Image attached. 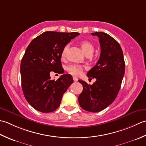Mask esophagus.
Masks as SVG:
<instances>
[{
  "instance_id": "obj_1",
  "label": "esophagus",
  "mask_w": 146,
  "mask_h": 146,
  "mask_svg": "<svg viewBox=\"0 0 146 146\" xmlns=\"http://www.w3.org/2000/svg\"><path fill=\"white\" fill-rule=\"evenodd\" d=\"M73 79H74V81H75V82H77V81H78V79H77V78L76 77H73Z\"/></svg>"
}]
</instances>
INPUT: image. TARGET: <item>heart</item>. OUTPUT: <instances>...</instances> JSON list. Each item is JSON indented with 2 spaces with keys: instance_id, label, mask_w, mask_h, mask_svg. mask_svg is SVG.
<instances>
[{
  "instance_id": "obj_1",
  "label": "heart",
  "mask_w": 146,
  "mask_h": 146,
  "mask_svg": "<svg viewBox=\"0 0 146 146\" xmlns=\"http://www.w3.org/2000/svg\"><path fill=\"white\" fill-rule=\"evenodd\" d=\"M79 45L82 48V51L86 55H92L94 50V46L93 44L91 43L90 41L88 40H82L80 41ZM67 47L65 46L63 48L61 53V58L62 60H64L66 57L67 55ZM82 68L81 66L78 65H71L68 67V71L72 75L74 76H79L81 74Z\"/></svg>"
}]
</instances>
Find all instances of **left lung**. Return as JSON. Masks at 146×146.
<instances>
[{
  "label": "left lung",
  "mask_w": 146,
  "mask_h": 146,
  "mask_svg": "<svg viewBox=\"0 0 146 146\" xmlns=\"http://www.w3.org/2000/svg\"><path fill=\"white\" fill-rule=\"evenodd\" d=\"M91 35L99 38L101 54L87 76L96 81L90 85L79 80L83 90L78 101L84 110L95 113L106 108L117 98L125 74V61L120 44L113 38L104 32Z\"/></svg>",
  "instance_id": "obj_1"
}]
</instances>
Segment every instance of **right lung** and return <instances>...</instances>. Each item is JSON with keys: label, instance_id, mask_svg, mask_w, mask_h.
<instances>
[{"label": "right lung", "instance_id": "obj_1", "mask_svg": "<svg viewBox=\"0 0 146 146\" xmlns=\"http://www.w3.org/2000/svg\"><path fill=\"white\" fill-rule=\"evenodd\" d=\"M79 33L46 31L33 40L23 56L20 67L21 86L26 100L32 107L43 113L55 111L62 96L73 82L69 74L55 81L49 74L63 73L61 53Z\"/></svg>", "mask_w": 146, "mask_h": 146}]
</instances>
